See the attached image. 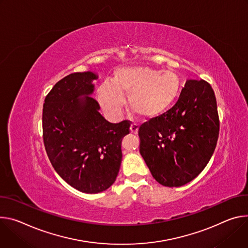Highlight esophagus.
I'll return each mask as SVG.
<instances>
[{"label":"esophagus","mask_w":248,"mask_h":248,"mask_svg":"<svg viewBox=\"0 0 248 248\" xmlns=\"http://www.w3.org/2000/svg\"><path fill=\"white\" fill-rule=\"evenodd\" d=\"M138 124H136V123H133V124H131V126H130V130H131V132L133 133V134H137L138 133Z\"/></svg>","instance_id":"1"}]
</instances>
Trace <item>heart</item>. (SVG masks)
<instances>
[{
	"label": "heart",
	"instance_id": "b5f03b06",
	"mask_svg": "<svg viewBox=\"0 0 248 248\" xmlns=\"http://www.w3.org/2000/svg\"><path fill=\"white\" fill-rule=\"evenodd\" d=\"M181 89L179 77L171 72L161 73L149 67L133 66L119 68L111 81L98 87L97 94L107 112L116 114L128 95L129 108L144 118L163 113L176 100Z\"/></svg>",
	"mask_w": 248,
	"mask_h": 248
}]
</instances>
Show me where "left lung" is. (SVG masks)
<instances>
[{
    "label": "left lung",
    "instance_id": "obj_1",
    "mask_svg": "<svg viewBox=\"0 0 248 248\" xmlns=\"http://www.w3.org/2000/svg\"><path fill=\"white\" fill-rule=\"evenodd\" d=\"M218 132L217 100L211 85L204 79H189L170 110L140 126V154L159 184L179 187L205 169Z\"/></svg>",
    "mask_w": 248,
    "mask_h": 248
}]
</instances>
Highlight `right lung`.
I'll use <instances>...</instances> for the list:
<instances>
[{
    "instance_id": "obj_1",
    "label": "right lung",
    "mask_w": 248,
    "mask_h": 248,
    "mask_svg": "<svg viewBox=\"0 0 248 248\" xmlns=\"http://www.w3.org/2000/svg\"><path fill=\"white\" fill-rule=\"evenodd\" d=\"M97 76L73 73L56 82L43 104L44 147L56 172L72 187L95 194L116 180L122 160L121 141L131 122L110 123L90 96ZM84 95V99L79 97Z\"/></svg>"
}]
</instances>
